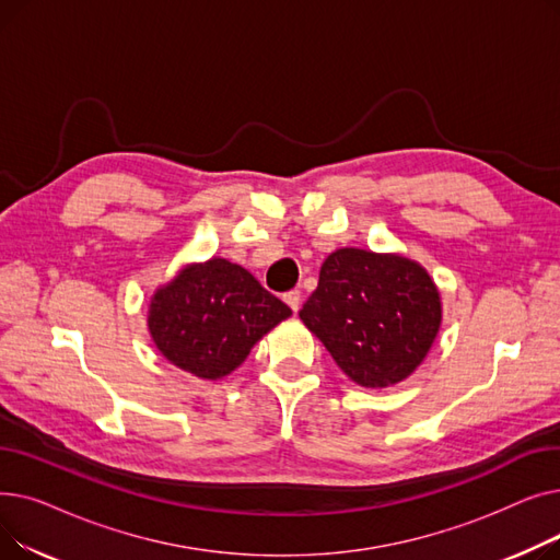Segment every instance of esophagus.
Instances as JSON below:
<instances>
[{
  "instance_id": "34e87169",
  "label": "esophagus",
  "mask_w": 560,
  "mask_h": 560,
  "mask_svg": "<svg viewBox=\"0 0 560 560\" xmlns=\"http://www.w3.org/2000/svg\"><path fill=\"white\" fill-rule=\"evenodd\" d=\"M283 302L292 308V313H298L300 304H302V292L300 290H288L283 295Z\"/></svg>"
}]
</instances>
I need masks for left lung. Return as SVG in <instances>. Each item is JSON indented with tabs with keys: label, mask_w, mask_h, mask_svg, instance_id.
Here are the masks:
<instances>
[{
	"label": "left lung",
	"mask_w": 560,
	"mask_h": 560,
	"mask_svg": "<svg viewBox=\"0 0 560 560\" xmlns=\"http://www.w3.org/2000/svg\"><path fill=\"white\" fill-rule=\"evenodd\" d=\"M300 317L351 381L388 388L424 361L443 306L420 262L345 247L322 262Z\"/></svg>",
	"instance_id": "1"
}]
</instances>
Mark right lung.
<instances>
[{
	"instance_id": "obj_1",
	"label": "right lung",
	"mask_w": 560,
	"mask_h": 560,
	"mask_svg": "<svg viewBox=\"0 0 560 560\" xmlns=\"http://www.w3.org/2000/svg\"><path fill=\"white\" fill-rule=\"evenodd\" d=\"M292 311L226 258L192 262L159 288L147 327L161 354L199 378H222Z\"/></svg>"
}]
</instances>
